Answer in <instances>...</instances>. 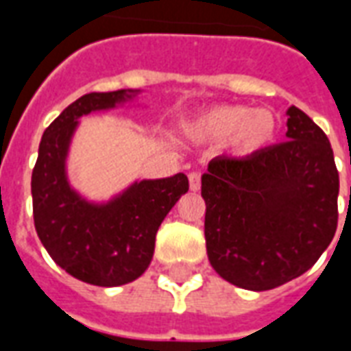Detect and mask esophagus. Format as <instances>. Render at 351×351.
I'll return each instance as SVG.
<instances>
[{
    "mask_svg": "<svg viewBox=\"0 0 351 351\" xmlns=\"http://www.w3.org/2000/svg\"><path fill=\"white\" fill-rule=\"evenodd\" d=\"M188 178H190V190L197 191L201 188V173L199 171H191Z\"/></svg>",
    "mask_w": 351,
    "mask_h": 351,
    "instance_id": "1",
    "label": "esophagus"
}]
</instances>
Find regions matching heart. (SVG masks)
I'll use <instances>...</instances> for the list:
<instances>
[{"instance_id": "b5f03b06", "label": "heart", "mask_w": 351, "mask_h": 351, "mask_svg": "<svg viewBox=\"0 0 351 351\" xmlns=\"http://www.w3.org/2000/svg\"><path fill=\"white\" fill-rule=\"evenodd\" d=\"M278 131V123L271 110H254L248 105H218L206 110L193 125V133L201 138L221 141L231 134V145L239 156H248L271 145Z\"/></svg>"}]
</instances>
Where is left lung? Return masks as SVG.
Listing matches in <instances>:
<instances>
[{
  "label": "left lung",
  "instance_id": "left-lung-1",
  "mask_svg": "<svg viewBox=\"0 0 351 351\" xmlns=\"http://www.w3.org/2000/svg\"><path fill=\"white\" fill-rule=\"evenodd\" d=\"M287 141L246 158L220 156L201 178L206 254L229 284L272 289L301 276L339 223V171L329 138L301 108Z\"/></svg>",
  "mask_w": 351,
  "mask_h": 351
}]
</instances>
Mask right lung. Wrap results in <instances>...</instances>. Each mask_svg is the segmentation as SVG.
Masks as SVG:
<instances>
[{
  "label": "right lung",
  "mask_w": 351,
  "mask_h": 351,
  "mask_svg": "<svg viewBox=\"0 0 351 351\" xmlns=\"http://www.w3.org/2000/svg\"><path fill=\"white\" fill-rule=\"evenodd\" d=\"M125 90L92 92L73 101L45 130L32 173L35 231L65 272L93 286L130 284L152 261L156 233L178 199L188 176L143 180L107 205H90L69 188L65 156L77 118L114 107Z\"/></svg>",
  "instance_id": "add662e5"
}]
</instances>
